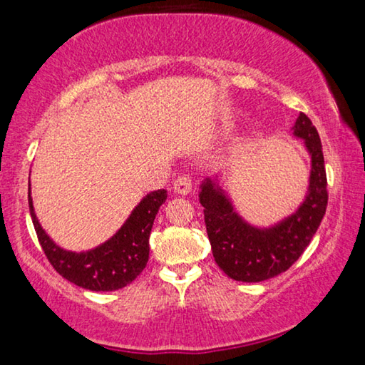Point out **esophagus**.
<instances>
[{
	"label": "esophagus",
	"mask_w": 365,
	"mask_h": 365,
	"mask_svg": "<svg viewBox=\"0 0 365 365\" xmlns=\"http://www.w3.org/2000/svg\"><path fill=\"white\" fill-rule=\"evenodd\" d=\"M174 191L178 195H188L191 191V178L187 175H180L174 182Z\"/></svg>",
	"instance_id": "esophagus-1"
}]
</instances>
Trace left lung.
Segmentation results:
<instances>
[{
  "instance_id": "obj_1",
  "label": "left lung",
  "mask_w": 365,
  "mask_h": 365,
  "mask_svg": "<svg viewBox=\"0 0 365 365\" xmlns=\"http://www.w3.org/2000/svg\"><path fill=\"white\" fill-rule=\"evenodd\" d=\"M294 138L302 140L311 158V172L304 200L282 220L269 227L252 225L238 214L220 175L207 177L200 185V202L212 255L219 267L237 282L269 280L288 270L311 243L324 219L327 175L322 143L306 114H299L292 128Z\"/></svg>"
}]
</instances>
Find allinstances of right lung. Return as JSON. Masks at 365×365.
Masks as SVG:
<instances>
[{
  "label": "right lung",
  "mask_w": 365,
  "mask_h": 365,
  "mask_svg": "<svg viewBox=\"0 0 365 365\" xmlns=\"http://www.w3.org/2000/svg\"><path fill=\"white\" fill-rule=\"evenodd\" d=\"M168 191L156 190L141 197L122 227L106 242L86 251L61 248L43 230L36 217L29 178V207L36 237L48 261L59 275L91 292H114L132 283L146 267L150 257V235Z\"/></svg>",
  "instance_id": "right-lung-1"
}]
</instances>
